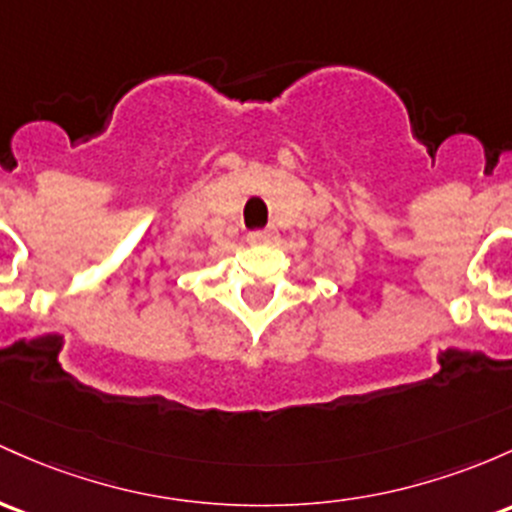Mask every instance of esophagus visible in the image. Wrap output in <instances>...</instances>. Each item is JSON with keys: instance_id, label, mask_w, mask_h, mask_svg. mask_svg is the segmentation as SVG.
Here are the masks:
<instances>
[{"instance_id": "34e87169", "label": "esophagus", "mask_w": 512, "mask_h": 512, "mask_svg": "<svg viewBox=\"0 0 512 512\" xmlns=\"http://www.w3.org/2000/svg\"><path fill=\"white\" fill-rule=\"evenodd\" d=\"M247 243L255 245V247L272 245V233H267V230H255V233L247 235Z\"/></svg>"}]
</instances>
